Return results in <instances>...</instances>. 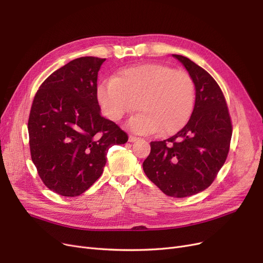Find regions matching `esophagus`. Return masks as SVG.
<instances>
[{
  "mask_svg": "<svg viewBox=\"0 0 263 263\" xmlns=\"http://www.w3.org/2000/svg\"><path fill=\"white\" fill-rule=\"evenodd\" d=\"M138 140H140V138H138V136H134V135H129V142H130V143H133V142L138 141Z\"/></svg>",
  "mask_w": 263,
  "mask_h": 263,
  "instance_id": "esophagus-1",
  "label": "esophagus"
}]
</instances>
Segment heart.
Segmentation results:
<instances>
[{
	"label": "heart",
	"instance_id": "heart-1",
	"mask_svg": "<svg viewBox=\"0 0 263 263\" xmlns=\"http://www.w3.org/2000/svg\"><path fill=\"white\" fill-rule=\"evenodd\" d=\"M99 104L111 120H120L138 107L127 127L136 133L170 135L188 122L196 101L191 75L165 64L145 63L125 67L117 77L97 88Z\"/></svg>",
	"mask_w": 263,
	"mask_h": 263
}]
</instances>
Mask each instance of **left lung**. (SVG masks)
Returning a JSON list of instances; mask_svg holds the SVG:
<instances>
[{
  "mask_svg": "<svg viewBox=\"0 0 263 263\" xmlns=\"http://www.w3.org/2000/svg\"><path fill=\"white\" fill-rule=\"evenodd\" d=\"M173 57L195 82V108L187 124L172 138L151 143L143 170L166 196L185 198L212 185L229 153L232 123L215 79L186 57Z\"/></svg>",
  "mask_w": 263,
  "mask_h": 263,
  "instance_id": "1",
  "label": "left lung"
}]
</instances>
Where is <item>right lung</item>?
<instances>
[{
    "instance_id": "obj_1",
    "label": "right lung",
    "mask_w": 263,
    "mask_h": 263,
    "mask_svg": "<svg viewBox=\"0 0 263 263\" xmlns=\"http://www.w3.org/2000/svg\"><path fill=\"white\" fill-rule=\"evenodd\" d=\"M105 59L82 57L49 75L34 97L29 121L32 161L44 185L77 197L103 173L114 145L128 142L118 125L101 116L98 72Z\"/></svg>"
}]
</instances>
